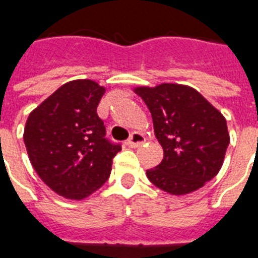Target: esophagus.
I'll use <instances>...</instances> for the list:
<instances>
[{"label":"esophagus","instance_id":"34e87169","mask_svg":"<svg viewBox=\"0 0 258 258\" xmlns=\"http://www.w3.org/2000/svg\"><path fill=\"white\" fill-rule=\"evenodd\" d=\"M144 143H145V137L141 133H139V132H133L131 137L127 139L126 145L131 148H137L140 145H143Z\"/></svg>","mask_w":258,"mask_h":258}]
</instances>
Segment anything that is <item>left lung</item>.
I'll return each instance as SVG.
<instances>
[{
	"label": "left lung",
	"mask_w": 258,
	"mask_h": 258,
	"mask_svg": "<svg viewBox=\"0 0 258 258\" xmlns=\"http://www.w3.org/2000/svg\"><path fill=\"white\" fill-rule=\"evenodd\" d=\"M136 93L151 111L164 151L160 164L147 171L148 179L172 195L203 187L219 172L230 143L225 117L188 86L163 83Z\"/></svg>",
	"instance_id": "left-lung-1"
}]
</instances>
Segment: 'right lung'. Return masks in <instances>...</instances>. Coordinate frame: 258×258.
I'll return each instance as SVG.
<instances>
[{
  "mask_svg": "<svg viewBox=\"0 0 258 258\" xmlns=\"http://www.w3.org/2000/svg\"><path fill=\"white\" fill-rule=\"evenodd\" d=\"M105 89L89 79L66 83L32 111L24 143L33 168L55 192L83 199L109 179L121 144L106 139L97 114Z\"/></svg>",
  "mask_w": 258,
  "mask_h": 258,
  "instance_id": "right-lung-1",
  "label": "right lung"
}]
</instances>
